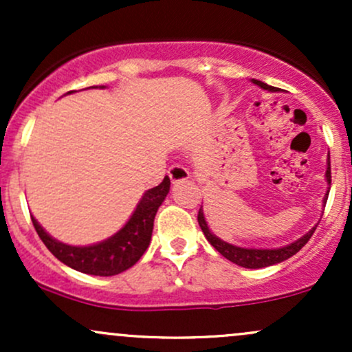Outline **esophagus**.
I'll return each instance as SVG.
<instances>
[{"label":"esophagus","instance_id":"1","mask_svg":"<svg viewBox=\"0 0 352 352\" xmlns=\"http://www.w3.org/2000/svg\"><path fill=\"white\" fill-rule=\"evenodd\" d=\"M168 177H170L173 184H179V182L190 179V172L184 167V165H172V167L168 168Z\"/></svg>","mask_w":352,"mask_h":352}]
</instances>
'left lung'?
I'll return each instance as SVG.
<instances>
[{
	"mask_svg": "<svg viewBox=\"0 0 352 352\" xmlns=\"http://www.w3.org/2000/svg\"><path fill=\"white\" fill-rule=\"evenodd\" d=\"M252 82L254 84V86L265 89V91H268V92L280 91L278 87L270 86V84L261 82V80H258V79H252ZM324 177H326V182H328V190H326V195H324V199H322V207H324L326 201H328V193H329V187H331L329 155H328V167H326ZM199 225H200L201 232H204L205 238H207V240L210 241V245H212L218 253L223 254V256L227 258V260L232 261V263H235L238 266H243V268H250V270L266 268V266L281 263V261L292 258L293 254H296L302 248V246L308 243V240L313 236L314 230H316V227H318V223H316L308 233H305L301 238H298L296 241H293V243H289V245L280 246V248H246V246L232 245V243H228V241H223L221 238H218L215 233L210 230L207 220H205L204 208L201 207L199 210Z\"/></svg>",
	"mask_w": 352,
	"mask_h": 352,
	"instance_id": "obj_1",
	"label": "left lung"
}]
</instances>
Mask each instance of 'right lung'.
<instances>
[{
    "instance_id": "add662e5",
    "label": "right lung",
    "mask_w": 352,
    "mask_h": 352,
    "mask_svg": "<svg viewBox=\"0 0 352 352\" xmlns=\"http://www.w3.org/2000/svg\"><path fill=\"white\" fill-rule=\"evenodd\" d=\"M104 87L106 86H99V89ZM67 94H72V91ZM168 190H170V179L165 177L162 184L148 188L144 193L131 218L125 221L119 232H116L106 240L86 246L63 243V241L52 238L34 217H31V220H33L36 232L43 243L64 265L76 272L94 274V276H114V274L122 273L134 266L145 253V250L148 248L153 230V218H155L157 210L162 205L165 197L168 195Z\"/></svg>"
}]
</instances>
